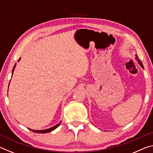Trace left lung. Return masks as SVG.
I'll use <instances>...</instances> for the list:
<instances>
[{
  "mask_svg": "<svg viewBox=\"0 0 153 153\" xmlns=\"http://www.w3.org/2000/svg\"><path fill=\"white\" fill-rule=\"evenodd\" d=\"M136 60L138 61V63L140 64V65L142 68H144V66H143V64H142V63L141 62V61L140 60V59H138V57H136Z\"/></svg>",
  "mask_w": 153,
  "mask_h": 153,
  "instance_id": "1",
  "label": "left lung"
}]
</instances>
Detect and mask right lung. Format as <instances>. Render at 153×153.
Segmentation results:
<instances>
[{"mask_svg": "<svg viewBox=\"0 0 153 153\" xmlns=\"http://www.w3.org/2000/svg\"><path fill=\"white\" fill-rule=\"evenodd\" d=\"M19 60H20V59H19V60H18V61H19ZM15 66H16V64H15V65L13 67V70H12V75H13V71H14V69L15 68ZM9 84H10V82H9ZM60 123H61V122L59 123H58V124H56V126L52 127V128H49V129H45V130H33V129H30V130H32L33 132H36V133H40V134L48 133V132H50V131H51L54 130V129H56L59 126H60Z\"/></svg>", "mask_w": 153, "mask_h": 153, "instance_id": "1", "label": "right lung"}]
</instances>
